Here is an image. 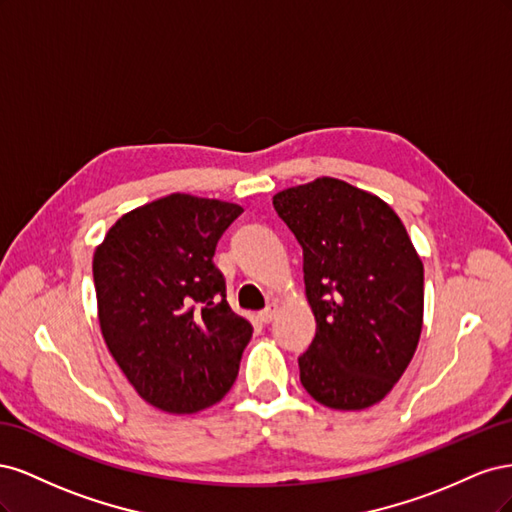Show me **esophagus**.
Listing matches in <instances>:
<instances>
[{"label": "esophagus", "mask_w": 512, "mask_h": 512, "mask_svg": "<svg viewBox=\"0 0 512 512\" xmlns=\"http://www.w3.org/2000/svg\"><path fill=\"white\" fill-rule=\"evenodd\" d=\"M277 312H280V305H277V303H271V305H267L265 309H262V312L258 314V318H260V322L269 324V322L277 316Z\"/></svg>", "instance_id": "1"}]
</instances>
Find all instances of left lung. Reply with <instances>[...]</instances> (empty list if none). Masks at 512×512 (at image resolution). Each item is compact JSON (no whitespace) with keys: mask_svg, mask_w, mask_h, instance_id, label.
<instances>
[{"mask_svg":"<svg viewBox=\"0 0 512 512\" xmlns=\"http://www.w3.org/2000/svg\"><path fill=\"white\" fill-rule=\"evenodd\" d=\"M273 207L303 247L316 318L301 384L333 410L380 404L423 331V262L404 222L376 194L333 177L277 192Z\"/></svg>","mask_w":512,"mask_h":512,"instance_id":"left-lung-1","label":"left lung"}]
</instances>
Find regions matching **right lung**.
Returning a JSON list of instances; mask_svg holds the SVG:
<instances>
[{
  "mask_svg": "<svg viewBox=\"0 0 512 512\" xmlns=\"http://www.w3.org/2000/svg\"><path fill=\"white\" fill-rule=\"evenodd\" d=\"M241 213L226 200L175 192L123 213L94 252L104 344L134 391L168 414L218 404L252 339L213 265Z\"/></svg>",
  "mask_w": 512,
  "mask_h": 512,
  "instance_id": "obj_1",
  "label": "right lung"
}]
</instances>
